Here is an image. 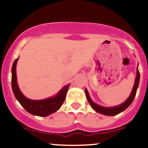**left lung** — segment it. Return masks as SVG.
Instances as JSON below:
<instances>
[{"label":"left lung","instance_id":"8db88e82","mask_svg":"<svg viewBox=\"0 0 148 148\" xmlns=\"http://www.w3.org/2000/svg\"><path fill=\"white\" fill-rule=\"evenodd\" d=\"M139 80H140V73H139L138 69L137 68V72H136V81L135 84H134L133 90H132V93H131L130 96L127 98V99L125 102H123L122 104L119 105L118 106H115V107H103L100 106V105L97 104V103H94L92 101L90 97L89 93L87 90V89L85 90L86 95V98H87L88 102L90 103L92 108L94 110L97 112V113H101V114L105 115H109V116H113V115H118L121 112L125 111V109L128 107L131 103H132L133 100L136 96V93L137 88L138 87L139 84Z\"/></svg>","mask_w":148,"mask_h":148}]
</instances>
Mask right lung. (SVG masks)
<instances>
[{
  "instance_id": "1",
  "label": "right lung",
  "mask_w": 148,
  "mask_h": 148,
  "mask_svg": "<svg viewBox=\"0 0 148 148\" xmlns=\"http://www.w3.org/2000/svg\"><path fill=\"white\" fill-rule=\"evenodd\" d=\"M18 59V58L14 60L12 67V88L15 97L18 100L20 104L25 108V111H28L30 114L37 116L45 117L57 111L62 106L65 99L66 94L69 84L64 86L56 95L53 97L42 100L28 99L20 91L16 81V66Z\"/></svg>"
}]
</instances>
